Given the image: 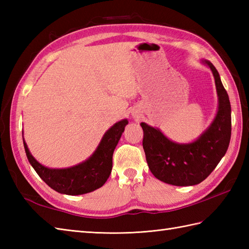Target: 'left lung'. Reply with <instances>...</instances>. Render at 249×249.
<instances>
[{"label": "left lung", "mask_w": 249, "mask_h": 249, "mask_svg": "<svg viewBox=\"0 0 249 249\" xmlns=\"http://www.w3.org/2000/svg\"><path fill=\"white\" fill-rule=\"evenodd\" d=\"M213 72L218 96V110L212 124L190 143L169 140L158 128L141 123L146 162L156 178L176 186L197 185L208 178L226 154L231 138V106L219 73L212 63L203 60Z\"/></svg>", "instance_id": "left-lung-1"}]
</instances>
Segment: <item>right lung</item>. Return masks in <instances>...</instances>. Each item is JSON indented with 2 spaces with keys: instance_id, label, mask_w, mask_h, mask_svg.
Masks as SVG:
<instances>
[{
  "instance_id": "obj_1",
  "label": "right lung",
  "mask_w": 249,
  "mask_h": 249,
  "mask_svg": "<svg viewBox=\"0 0 249 249\" xmlns=\"http://www.w3.org/2000/svg\"><path fill=\"white\" fill-rule=\"evenodd\" d=\"M127 120H122L107 130L92 156L79 165L65 169H50L32 156L23 140L26 157L43 181L60 194L76 196L102 187L112 170V156Z\"/></svg>"
}]
</instances>
